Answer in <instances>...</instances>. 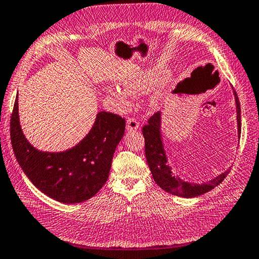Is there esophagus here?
<instances>
[{"mask_svg":"<svg viewBox=\"0 0 259 259\" xmlns=\"http://www.w3.org/2000/svg\"><path fill=\"white\" fill-rule=\"evenodd\" d=\"M139 128V122L136 118H128L126 120V129L128 130H137Z\"/></svg>","mask_w":259,"mask_h":259,"instance_id":"1","label":"esophagus"}]
</instances>
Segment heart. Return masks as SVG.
<instances>
[{
    "instance_id": "b5f03b06",
    "label": "heart",
    "mask_w": 259,
    "mask_h": 259,
    "mask_svg": "<svg viewBox=\"0 0 259 259\" xmlns=\"http://www.w3.org/2000/svg\"><path fill=\"white\" fill-rule=\"evenodd\" d=\"M164 75L160 72H145L134 76V77L124 80L125 90L121 89H110L109 94L119 103L121 106H128L133 100V94L139 95L149 92L155 89L161 80ZM157 99L154 100V103Z\"/></svg>"
}]
</instances>
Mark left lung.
Here are the masks:
<instances>
[{
    "mask_svg": "<svg viewBox=\"0 0 259 259\" xmlns=\"http://www.w3.org/2000/svg\"><path fill=\"white\" fill-rule=\"evenodd\" d=\"M236 105H237V121H238V134L241 133L240 122V103L236 91L234 90ZM143 135L145 138V154L147 163L153 175V179L160 189L166 191L167 193L182 196V197H195L206 193V192L214 189L219 185L226 176L229 174L230 168L221 173L215 179L211 180L203 184L187 183L182 181L179 177H175L170 171V167L167 165V158L165 150L161 143L160 135V112H156L148 119V123L143 126Z\"/></svg>",
    "mask_w": 259,
    "mask_h": 259,
    "instance_id": "1",
    "label": "left lung"
}]
</instances>
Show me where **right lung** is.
Wrapping results in <instances>:
<instances>
[{
	"instance_id": "add662e5",
	"label": "right lung",
	"mask_w": 259,
	"mask_h": 259,
	"mask_svg": "<svg viewBox=\"0 0 259 259\" xmlns=\"http://www.w3.org/2000/svg\"><path fill=\"white\" fill-rule=\"evenodd\" d=\"M124 129V118L102 111L96 114L89 135L74 148L42 153L33 148L22 134L18 96L10 121L12 148L24 174L42 193L67 204L89 200L102 189Z\"/></svg>"
}]
</instances>
